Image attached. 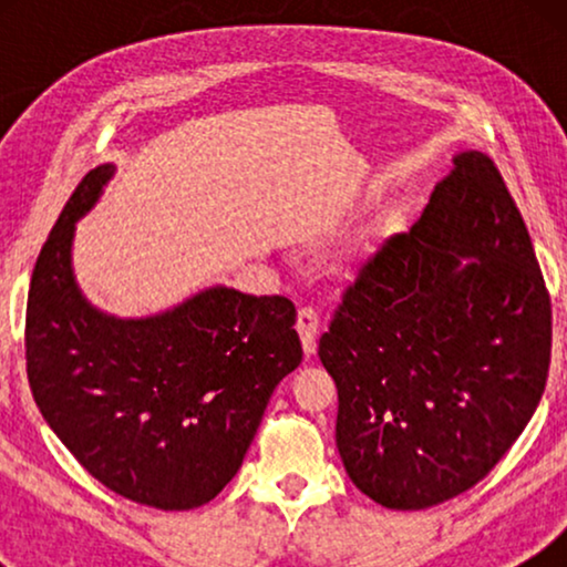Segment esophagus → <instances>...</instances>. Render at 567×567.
<instances>
[{
  "instance_id": "34e87169",
  "label": "esophagus",
  "mask_w": 567,
  "mask_h": 567,
  "mask_svg": "<svg viewBox=\"0 0 567 567\" xmlns=\"http://www.w3.org/2000/svg\"><path fill=\"white\" fill-rule=\"evenodd\" d=\"M297 332L301 338V348H305L307 355L315 353L317 348V332H320V317L312 307H301L297 315Z\"/></svg>"
}]
</instances>
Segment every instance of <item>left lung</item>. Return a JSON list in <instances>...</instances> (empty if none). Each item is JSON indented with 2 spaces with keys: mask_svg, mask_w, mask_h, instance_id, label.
I'll return each instance as SVG.
<instances>
[{
  "mask_svg": "<svg viewBox=\"0 0 567 567\" xmlns=\"http://www.w3.org/2000/svg\"><path fill=\"white\" fill-rule=\"evenodd\" d=\"M421 219L386 239L320 338L336 444L379 506L421 511L477 485L545 392L553 309L498 167L454 154Z\"/></svg>",
  "mask_w": 567,
  "mask_h": 567,
  "instance_id": "1",
  "label": "left lung"
}]
</instances>
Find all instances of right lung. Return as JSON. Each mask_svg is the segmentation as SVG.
<instances>
[{
	"instance_id": "obj_1",
	"label": "right lung",
	"mask_w": 567,
	"mask_h": 567,
	"mask_svg": "<svg viewBox=\"0 0 567 567\" xmlns=\"http://www.w3.org/2000/svg\"><path fill=\"white\" fill-rule=\"evenodd\" d=\"M113 173L84 175L38 255L28 382L45 423L105 487L152 508H198L243 467L270 394L301 363L297 309L227 286L152 317L92 307L72 243Z\"/></svg>"
}]
</instances>
